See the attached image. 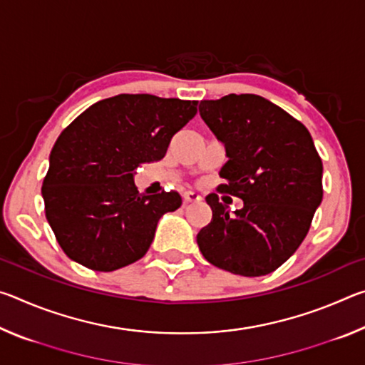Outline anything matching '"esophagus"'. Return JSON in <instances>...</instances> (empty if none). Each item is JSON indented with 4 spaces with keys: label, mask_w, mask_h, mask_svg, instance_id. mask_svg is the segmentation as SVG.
<instances>
[{
    "label": "esophagus",
    "mask_w": 365,
    "mask_h": 365,
    "mask_svg": "<svg viewBox=\"0 0 365 365\" xmlns=\"http://www.w3.org/2000/svg\"><path fill=\"white\" fill-rule=\"evenodd\" d=\"M183 200L187 202H200L201 201V195L196 193V191H185Z\"/></svg>",
    "instance_id": "obj_1"
}]
</instances>
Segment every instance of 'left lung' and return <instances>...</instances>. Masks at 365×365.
Segmentation results:
<instances>
[{"label": "left lung", "instance_id": "8db88e82", "mask_svg": "<svg viewBox=\"0 0 365 365\" xmlns=\"http://www.w3.org/2000/svg\"><path fill=\"white\" fill-rule=\"evenodd\" d=\"M200 115L225 148L220 190L243 207L230 212L206 196L212 219L196 235L207 262L243 277L270 274L293 256L322 202V160L311 133L257 95L200 103Z\"/></svg>", "mask_w": 365, "mask_h": 365}]
</instances>
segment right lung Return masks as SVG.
<instances>
[{
    "label": "right lung",
    "instance_id": "1",
    "mask_svg": "<svg viewBox=\"0 0 365 365\" xmlns=\"http://www.w3.org/2000/svg\"><path fill=\"white\" fill-rule=\"evenodd\" d=\"M197 101L117 95L98 101L59 135L41 196L61 248L85 267L113 272L146 255L158 222L182 206L178 193L146 195L133 177L165 156Z\"/></svg>",
    "mask_w": 365,
    "mask_h": 365
}]
</instances>
